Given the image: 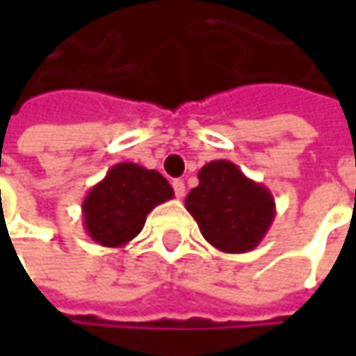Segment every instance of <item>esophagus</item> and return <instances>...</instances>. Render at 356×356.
<instances>
[{"label":"esophagus","instance_id":"obj_1","mask_svg":"<svg viewBox=\"0 0 356 356\" xmlns=\"http://www.w3.org/2000/svg\"><path fill=\"white\" fill-rule=\"evenodd\" d=\"M172 188H174V194H176V198H184L186 186L182 180H174V182H172Z\"/></svg>","mask_w":356,"mask_h":356}]
</instances>
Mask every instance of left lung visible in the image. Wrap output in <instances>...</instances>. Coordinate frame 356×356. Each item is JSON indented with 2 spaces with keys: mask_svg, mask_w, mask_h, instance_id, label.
<instances>
[{
  "mask_svg": "<svg viewBox=\"0 0 356 356\" xmlns=\"http://www.w3.org/2000/svg\"><path fill=\"white\" fill-rule=\"evenodd\" d=\"M186 210L198 222L208 243L224 253L252 252L275 218V200L229 160H212L198 172Z\"/></svg>",
  "mask_w": 356,
  "mask_h": 356,
  "instance_id": "1",
  "label": "left lung"
}]
</instances>
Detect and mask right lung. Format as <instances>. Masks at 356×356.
I'll use <instances>...</instances> for the list:
<instances>
[{
  "instance_id": "obj_1",
  "label": "right lung",
  "mask_w": 356,
  "mask_h": 356,
  "mask_svg": "<svg viewBox=\"0 0 356 356\" xmlns=\"http://www.w3.org/2000/svg\"><path fill=\"white\" fill-rule=\"evenodd\" d=\"M174 198L168 180L134 162H118L83 200V226L92 241L122 248L143 232L146 216Z\"/></svg>"
}]
</instances>
